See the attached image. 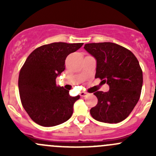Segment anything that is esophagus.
Masks as SVG:
<instances>
[{"mask_svg":"<svg viewBox=\"0 0 156 156\" xmlns=\"http://www.w3.org/2000/svg\"><path fill=\"white\" fill-rule=\"evenodd\" d=\"M80 95H81V97H85L88 95V94L87 92H84V91H81V92L80 93Z\"/></svg>","mask_w":156,"mask_h":156,"instance_id":"1","label":"esophagus"}]
</instances>
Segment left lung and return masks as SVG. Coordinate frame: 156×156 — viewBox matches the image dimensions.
Masks as SVG:
<instances>
[{
  "label": "left lung",
  "instance_id": "8db88e82",
  "mask_svg": "<svg viewBox=\"0 0 156 156\" xmlns=\"http://www.w3.org/2000/svg\"><path fill=\"white\" fill-rule=\"evenodd\" d=\"M84 48L97 60L95 78L109 86L108 92L96 91L97 106L90 110L98 122L119 123L125 120L140 97L143 72L131 51L111 42L86 44Z\"/></svg>",
  "mask_w": 156,
  "mask_h": 156
}]
</instances>
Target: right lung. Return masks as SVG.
I'll list each match as a JSON object with an SVG mask.
<instances>
[{"label": "right lung", "mask_w": 156, "mask_h": 156, "mask_svg": "<svg viewBox=\"0 0 156 156\" xmlns=\"http://www.w3.org/2000/svg\"><path fill=\"white\" fill-rule=\"evenodd\" d=\"M82 45L55 42L35 49L26 59L19 75V91L23 108L37 125L56 126L72 116L80 96L71 97L68 90L56 86V78L65 70L67 56Z\"/></svg>", "instance_id": "obj_1"}]
</instances>
